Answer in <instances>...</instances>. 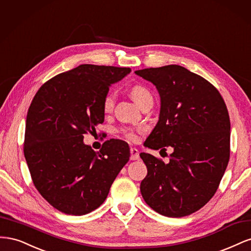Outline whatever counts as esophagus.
Wrapping results in <instances>:
<instances>
[{
	"label": "esophagus",
	"mask_w": 251,
	"mask_h": 251,
	"mask_svg": "<svg viewBox=\"0 0 251 251\" xmlns=\"http://www.w3.org/2000/svg\"><path fill=\"white\" fill-rule=\"evenodd\" d=\"M130 153H131V160H138L139 159V151L137 149L135 148H131L130 150Z\"/></svg>",
	"instance_id": "obj_1"
}]
</instances>
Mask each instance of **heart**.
<instances>
[{
	"label": "heart",
	"mask_w": 251,
	"mask_h": 251,
	"mask_svg": "<svg viewBox=\"0 0 251 251\" xmlns=\"http://www.w3.org/2000/svg\"><path fill=\"white\" fill-rule=\"evenodd\" d=\"M131 96L133 97V100L137 102V104H139L140 107L148 102L149 100H151V95L150 93V91L144 88L143 86L140 85H135L131 88ZM115 93L112 92H108L107 94L104 95L103 100H102V109L105 113H109L113 110L114 104H115ZM121 134H123L124 138H126V140L131 141V142H136L139 140V135L142 132V128H132V127H126L123 128L120 131Z\"/></svg>",
	"instance_id": "b5f03b06"
}]
</instances>
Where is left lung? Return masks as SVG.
<instances>
[{
  "label": "left lung",
  "instance_id": "8db88e82",
  "mask_svg": "<svg viewBox=\"0 0 251 251\" xmlns=\"http://www.w3.org/2000/svg\"><path fill=\"white\" fill-rule=\"evenodd\" d=\"M153 82L161 98L159 120L144 146L166 151L170 162L148 153L144 201L158 214L181 218L199 210L219 187L230 155V120L217 88L178 65L135 71Z\"/></svg>",
  "mask_w": 251,
  "mask_h": 251
}]
</instances>
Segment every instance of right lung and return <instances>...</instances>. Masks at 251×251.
<instances>
[{"instance_id": "1", "label": "right lung", "mask_w": 251, "mask_h": 251, "mask_svg": "<svg viewBox=\"0 0 251 251\" xmlns=\"http://www.w3.org/2000/svg\"><path fill=\"white\" fill-rule=\"evenodd\" d=\"M130 68L80 65L47 80L28 109L24 155L35 188L67 215L82 216L107 199L130 159L127 143L104 141L100 151L83 143L102 124V100Z\"/></svg>"}]
</instances>
